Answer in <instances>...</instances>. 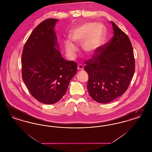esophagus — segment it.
<instances>
[{"mask_svg": "<svg viewBox=\"0 0 152 152\" xmlns=\"http://www.w3.org/2000/svg\"><path fill=\"white\" fill-rule=\"evenodd\" d=\"M77 69H78V70H79V71L83 70V69H84V66H83V64H78V66H77Z\"/></svg>", "mask_w": 152, "mask_h": 152, "instance_id": "34e87169", "label": "esophagus"}]
</instances>
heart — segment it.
Here are the masks:
<instances>
[{"label":"heart","instance_id":"1","mask_svg":"<svg viewBox=\"0 0 152 152\" xmlns=\"http://www.w3.org/2000/svg\"><path fill=\"white\" fill-rule=\"evenodd\" d=\"M70 38L77 45L83 44V49L88 55H92L100 49L104 39V26L96 23H86L73 28ZM65 51L73 56L77 50L76 46L69 39L64 41Z\"/></svg>","mask_w":152,"mask_h":152}]
</instances>
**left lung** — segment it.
Segmentation results:
<instances>
[{"label": "left lung", "instance_id": "8db88e82", "mask_svg": "<svg viewBox=\"0 0 152 152\" xmlns=\"http://www.w3.org/2000/svg\"><path fill=\"white\" fill-rule=\"evenodd\" d=\"M111 23L112 39L84 62L89 76L88 92L94 101L102 104L113 101L127 90L135 70L129 38L115 23Z\"/></svg>", "mask_w": 152, "mask_h": 152}]
</instances>
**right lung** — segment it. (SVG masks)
<instances>
[{"label": "right lung", "instance_id": "right-lung-1", "mask_svg": "<svg viewBox=\"0 0 152 152\" xmlns=\"http://www.w3.org/2000/svg\"><path fill=\"white\" fill-rule=\"evenodd\" d=\"M56 19L40 23L23 48L22 78L31 95L45 104H53L65 94L77 72V63L65 60L58 50L55 32Z\"/></svg>", "mask_w": 152, "mask_h": 152}]
</instances>
